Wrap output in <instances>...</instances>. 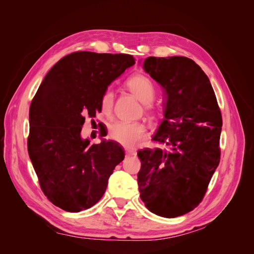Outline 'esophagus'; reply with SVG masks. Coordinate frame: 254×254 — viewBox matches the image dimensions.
I'll list each match as a JSON object with an SVG mask.
<instances>
[{
    "instance_id": "obj_1",
    "label": "esophagus",
    "mask_w": 254,
    "mask_h": 254,
    "mask_svg": "<svg viewBox=\"0 0 254 254\" xmlns=\"http://www.w3.org/2000/svg\"><path fill=\"white\" fill-rule=\"evenodd\" d=\"M137 151L134 149H126V155L127 156H132V155H136Z\"/></svg>"
}]
</instances>
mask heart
<instances>
[{
  "instance_id": "obj_1",
  "label": "heart",
  "mask_w": 254,
  "mask_h": 254,
  "mask_svg": "<svg viewBox=\"0 0 254 254\" xmlns=\"http://www.w3.org/2000/svg\"><path fill=\"white\" fill-rule=\"evenodd\" d=\"M127 89L140 102L144 110L151 111V102L155 96V88L151 80L145 75L138 74L129 78L127 82ZM114 105V93L111 89H106L102 95L100 107L104 115L112 114ZM145 127L140 123H115L109 128V138L125 147H135L144 138Z\"/></svg>"
}]
</instances>
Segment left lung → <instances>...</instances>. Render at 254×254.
<instances>
[{"mask_svg": "<svg viewBox=\"0 0 254 254\" xmlns=\"http://www.w3.org/2000/svg\"><path fill=\"white\" fill-rule=\"evenodd\" d=\"M143 69L164 88V119L153 141L168 149L138 151L140 197L154 214L173 218L193 210L220 161L222 117L201 66L185 57H149Z\"/></svg>", "mask_w": 254, "mask_h": 254, "instance_id": "obj_1", "label": "left lung"}]
</instances>
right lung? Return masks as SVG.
Returning <instances> with one entry per match:
<instances>
[{
    "label": "right lung",
    "mask_w": 254,
    "mask_h": 254,
    "mask_svg": "<svg viewBox=\"0 0 254 254\" xmlns=\"http://www.w3.org/2000/svg\"><path fill=\"white\" fill-rule=\"evenodd\" d=\"M135 64L129 55L76 51L46 74L30 106L28 151L44 194L57 207L80 212L103 196L125 151L114 141L81 138L85 116L101 112L110 83Z\"/></svg>",
    "instance_id": "obj_1"
}]
</instances>
